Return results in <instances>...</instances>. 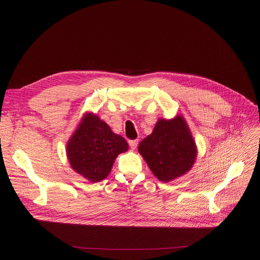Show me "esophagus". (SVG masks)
I'll return each mask as SVG.
<instances>
[{
	"label": "esophagus",
	"mask_w": 260,
	"mask_h": 260,
	"mask_svg": "<svg viewBox=\"0 0 260 260\" xmlns=\"http://www.w3.org/2000/svg\"><path fill=\"white\" fill-rule=\"evenodd\" d=\"M128 144L132 148H136V146H137L138 144V140L135 139V140H128Z\"/></svg>",
	"instance_id": "obj_1"
}]
</instances>
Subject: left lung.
I'll return each mask as SVG.
<instances>
[{"label":"left lung","instance_id":"1","mask_svg":"<svg viewBox=\"0 0 260 260\" xmlns=\"http://www.w3.org/2000/svg\"><path fill=\"white\" fill-rule=\"evenodd\" d=\"M138 149L154 175L163 182L188 172L197 155L194 139L180 116L173 120L160 119Z\"/></svg>","mask_w":260,"mask_h":260}]
</instances>
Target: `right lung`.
Returning a JSON list of instances; mask_svg holds the SVG:
<instances>
[{
	"label": "right lung",
	"instance_id": "add662e5",
	"mask_svg": "<svg viewBox=\"0 0 260 260\" xmlns=\"http://www.w3.org/2000/svg\"><path fill=\"white\" fill-rule=\"evenodd\" d=\"M127 148L124 138L114 134L97 116L87 114L68 141L66 151L74 171L91 182H99L111 172L117 156Z\"/></svg>",
	"mask_w": 260,
	"mask_h": 260
}]
</instances>
